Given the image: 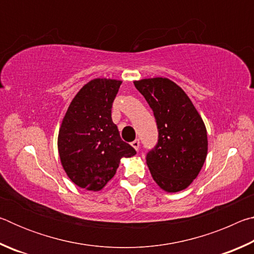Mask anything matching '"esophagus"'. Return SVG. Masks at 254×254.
I'll use <instances>...</instances> for the list:
<instances>
[{
	"label": "esophagus",
	"instance_id": "34e87169",
	"mask_svg": "<svg viewBox=\"0 0 254 254\" xmlns=\"http://www.w3.org/2000/svg\"><path fill=\"white\" fill-rule=\"evenodd\" d=\"M131 145L137 151V150H139V148H140V141H139V140H134V141H133V142L131 143Z\"/></svg>",
	"mask_w": 254,
	"mask_h": 254
}]
</instances>
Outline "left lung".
<instances>
[{
    "instance_id": "left-lung-1",
    "label": "left lung",
    "mask_w": 254,
    "mask_h": 254,
    "mask_svg": "<svg viewBox=\"0 0 254 254\" xmlns=\"http://www.w3.org/2000/svg\"><path fill=\"white\" fill-rule=\"evenodd\" d=\"M133 83L152 109L158 126V143L147 156L152 178L167 192L184 190L197 178L207 157L203 119L173 80L153 77Z\"/></svg>"
}]
</instances>
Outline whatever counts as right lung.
I'll return each instance as SVG.
<instances>
[{
    "label": "right lung",
    "mask_w": 254,
    "mask_h": 254,
    "mask_svg": "<svg viewBox=\"0 0 254 254\" xmlns=\"http://www.w3.org/2000/svg\"><path fill=\"white\" fill-rule=\"evenodd\" d=\"M122 80L95 78L72 98L58 133V153L66 175L86 190L98 191L114 177L122 158L136 153L112 121V104Z\"/></svg>",
    "instance_id": "add662e5"
}]
</instances>
